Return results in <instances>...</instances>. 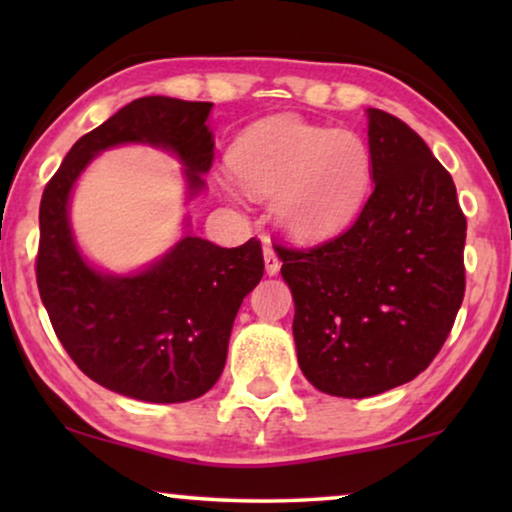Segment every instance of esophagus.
Returning <instances> with one entry per match:
<instances>
[{"label": "esophagus", "instance_id": "1", "mask_svg": "<svg viewBox=\"0 0 512 512\" xmlns=\"http://www.w3.org/2000/svg\"><path fill=\"white\" fill-rule=\"evenodd\" d=\"M263 258H265V272H268V275H277L279 272V256H277V251H275V247H272L270 242H265V247H263Z\"/></svg>", "mask_w": 512, "mask_h": 512}]
</instances>
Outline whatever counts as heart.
I'll return each mask as SVG.
<instances>
[{
    "label": "heart",
    "mask_w": 512,
    "mask_h": 512,
    "mask_svg": "<svg viewBox=\"0 0 512 512\" xmlns=\"http://www.w3.org/2000/svg\"><path fill=\"white\" fill-rule=\"evenodd\" d=\"M230 167L254 195L277 193L279 223L303 240L345 226L373 179V158L359 135L293 116L244 130L230 149Z\"/></svg>",
    "instance_id": "1"
}]
</instances>
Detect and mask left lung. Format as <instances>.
Returning <instances> with one entry per match:
<instances>
[{
  "instance_id": "1",
  "label": "left lung",
  "mask_w": 512,
  "mask_h": 512,
  "mask_svg": "<svg viewBox=\"0 0 512 512\" xmlns=\"http://www.w3.org/2000/svg\"><path fill=\"white\" fill-rule=\"evenodd\" d=\"M373 193L352 226L282 247L298 366L314 387L366 398L429 368L464 300L466 216L450 172L401 118L368 109Z\"/></svg>"
}]
</instances>
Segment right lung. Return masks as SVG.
<instances>
[{
	"mask_svg": "<svg viewBox=\"0 0 512 512\" xmlns=\"http://www.w3.org/2000/svg\"><path fill=\"white\" fill-rule=\"evenodd\" d=\"M209 109L160 95L125 104L72 146L41 195L37 286L53 331L90 380L139 401L184 403L214 387L235 314L263 277L261 242L226 249L186 235L139 275H102L76 249L69 193L93 156L125 142L174 151L200 191L214 160Z\"/></svg>",
	"mask_w": 512,
	"mask_h": 512,
	"instance_id": "add662e5",
	"label": "right lung"
}]
</instances>
